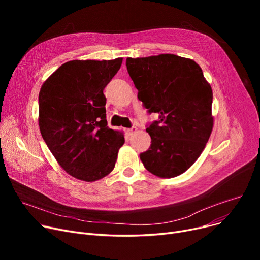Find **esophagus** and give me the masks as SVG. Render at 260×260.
Listing matches in <instances>:
<instances>
[{
    "label": "esophagus",
    "instance_id": "1",
    "mask_svg": "<svg viewBox=\"0 0 260 260\" xmlns=\"http://www.w3.org/2000/svg\"><path fill=\"white\" fill-rule=\"evenodd\" d=\"M136 132H137V127H135V126H133V127L127 128V129H126V133H127V135H128V136L134 135Z\"/></svg>",
    "mask_w": 260,
    "mask_h": 260
}]
</instances>
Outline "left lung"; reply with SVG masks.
I'll return each mask as SVG.
<instances>
[{
    "label": "left lung",
    "instance_id": "1",
    "mask_svg": "<svg viewBox=\"0 0 260 260\" xmlns=\"http://www.w3.org/2000/svg\"><path fill=\"white\" fill-rule=\"evenodd\" d=\"M126 67L138 99L159 120L146 128L152 143L140 154L144 168L173 178L192 167L211 136L213 91L193 60L163 53L127 58Z\"/></svg>",
    "mask_w": 260,
    "mask_h": 260
}]
</instances>
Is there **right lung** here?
Returning <instances> with one entry per match:
<instances>
[{
	"mask_svg": "<svg viewBox=\"0 0 260 260\" xmlns=\"http://www.w3.org/2000/svg\"><path fill=\"white\" fill-rule=\"evenodd\" d=\"M122 60L66 62L41 87V135L61 168L79 180L108 175L124 144L123 133L107 126L103 93Z\"/></svg>",
	"mask_w": 260,
	"mask_h": 260,
	"instance_id": "obj_1",
	"label": "right lung"
}]
</instances>
